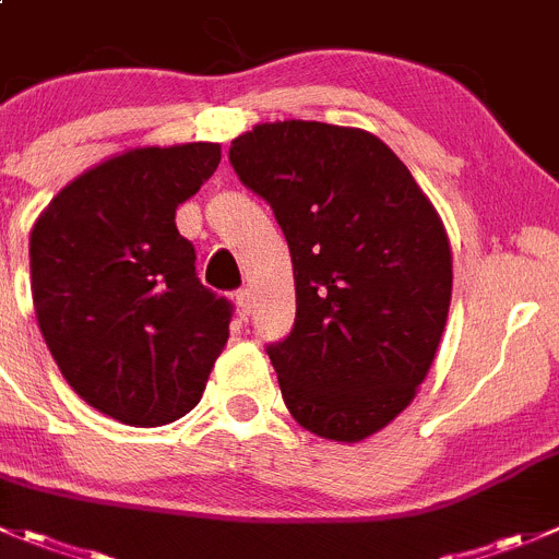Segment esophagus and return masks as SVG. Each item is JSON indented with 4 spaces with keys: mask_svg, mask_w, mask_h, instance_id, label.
<instances>
[{
    "mask_svg": "<svg viewBox=\"0 0 559 559\" xmlns=\"http://www.w3.org/2000/svg\"><path fill=\"white\" fill-rule=\"evenodd\" d=\"M236 305H238V310L243 312V316H249V312H252V294H249L247 288L236 290Z\"/></svg>",
    "mask_w": 559,
    "mask_h": 559,
    "instance_id": "1",
    "label": "esophagus"
}]
</instances>
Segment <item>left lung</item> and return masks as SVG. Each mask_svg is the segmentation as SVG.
I'll return each instance as SVG.
<instances>
[{"mask_svg":"<svg viewBox=\"0 0 559 559\" xmlns=\"http://www.w3.org/2000/svg\"><path fill=\"white\" fill-rule=\"evenodd\" d=\"M294 260L296 321L269 359L301 428L362 442L428 376L453 294L442 219L406 164L362 129L283 120L230 145Z\"/></svg>","mask_w":559,"mask_h":559,"instance_id":"1","label":"left lung"}]
</instances>
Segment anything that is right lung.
<instances>
[{
    "label": "right lung",
    "mask_w": 559,
    "mask_h": 559,
    "mask_svg": "<svg viewBox=\"0 0 559 559\" xmlns=\"http://www.w3.org/2000/svg\"><path fill=\"white\" fill-rule=\"evenodd\" d=\"M216 142L134 147L79 175L29 233L40 334L84 403L134 428L200 403L233 305L197 280L175 209L216 173Z\"/></svg>",
    "instance_id": "obj_1"
}]
</instances>
